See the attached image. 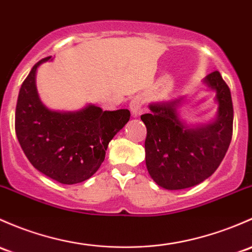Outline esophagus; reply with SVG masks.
Wrapping results in <instances>:
<instances>
[{
	"label": "esophagus",
	"instance_id": "obj_1",
	"mask_svg": "<svg viewBox=\"0 0 252 252\" xmlns=\"http://www.w3.org/2000/svg\"><path fill=\"white\" fill-rule=\"evenodd\" d=\"M142 104H144V102H142V99L139 96L134 97V99L131 100L130 104H129V108H130L131 113H133L134 116H139L140 113L142 112Z\"/></svg>",
	"mask_w": 252,
	"mask_h": 252
}]
</instances>
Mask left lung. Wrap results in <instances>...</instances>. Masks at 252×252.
Wrapping results in <instances>:
<instances>
[{"mask_svg":"<svg viewBox=\"0 0 252 252\" xmlns=\"http://www.w3.org/2000/svg\"><path fill=\"white\" fill-rule=\"evenodd\" d=\"M203 83L215 92L216 117L208 124H189L179 107L184 97L152 102L141 116L147 128L146 166L153 181L165 189H184L211 176L226 156L233 133L231 91L219 71Z\"/></svg>","mask_w":252,"mask_h":252,"instance_id":"1","label":"left lung"}]
</instances>
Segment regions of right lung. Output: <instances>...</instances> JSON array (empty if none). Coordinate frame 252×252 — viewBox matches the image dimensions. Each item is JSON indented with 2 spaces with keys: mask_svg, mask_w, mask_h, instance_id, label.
Masks as SVG:
<instances>
[{
  "mask_svg": "<svg viewBox=\"0 0 252 252\" xmlns=\"http://www.w3.org/2000/svg\"><path fill=\"white\" fill-rule=\"evenodd\" d=\"M44 58L21 84L15 108V134L30 163L63 185L83 182L97 171L108 142L128 123L129 110L102 111L87 105L79 111L50 110L39 99L36 72Z\"/></svg>",
  "mask_w": 252,
  "mask_h": 252,
  "instance_id": "add662e5",
  "label": "right lung"
}]
</instances>
